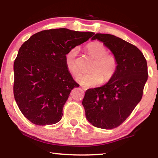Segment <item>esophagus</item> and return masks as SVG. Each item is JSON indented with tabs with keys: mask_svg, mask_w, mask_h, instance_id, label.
Returning <instances> with one entry per match:
<instances>
[{
	"mask_svg": "<svg viewBox=\"0 0 158 158\" xmlns=\"http://www.w3.org/2000/svg\"><path fill=\"white\" fill-rule=\"evenodd\" d=\"M81 88H83V90H87V88L85 87V86H81Z\"/></svg>",
	"mask_w": 158,
	"mask_h": 158,
	"instance_id": "34e87169",
	"label": "esophagus"
}]
</instances>
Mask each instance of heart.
Here are the masks:
<instances>
[{"mask_svg": "<svg viewBox=\"0 0 158 158\" xmlns=\"http://www.w3.org/2000/svg\"><path fill=\"white\" fill-rule=\"evenodd\" d=\"M88 53L95 59L90 69L92 73H81L76 77L80 84L86 87L96 86L103 83H108L114 77L118 69V62L115 56L108 53L107 48L102 43L93 42L86 47ZM79 48L73 47L65 55V64L69 72L73 75L80 71L78 62Z\"/></svg>", "mask_w": 158, "mask_h": 158, "instance_id": "obj_1", "label": "heart"}]
</instances>
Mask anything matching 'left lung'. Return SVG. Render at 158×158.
Returning <instances> with one entry per match:
<instances>
[{
  "instance_id": "1",
  "label": "left lung",
  "mask_w": 158,
  "mask_h": 158,
  "mask_svg": "<svg viewBox=\"0 0 158 158\" xmlns=\"http://www.w3.org/2000/svg\"><path fill=\"white\" fill-rule=\"evenodd\" d=\"M94 40L102 42L111 51L118 69L104 85L86 90L82 104L93 126L111 129L122 124L141 101L148 77V64L142 52L122 39L96 34Z\"/></svg>"
}]
</instances>
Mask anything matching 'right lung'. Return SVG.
<instances>
[{
  "label": "right lung",
  "instance_id": "right-lung-1",
  "mask_svg": "<svg viewBox=\"0 0 158 158\" xmlns=\"http://www.w3.org/2000/svg\"><path fill=\"white\" fill-rule=\"evenodd\" d=\"M94 34L64 28L44 30L21 45L14 64V94L31 123L44 126L61 120L71 90L79 87L67 69L65 55Z\"/></svg>",
  "mask_w": 158,
  "mask_h": 158
}]
</instances>
